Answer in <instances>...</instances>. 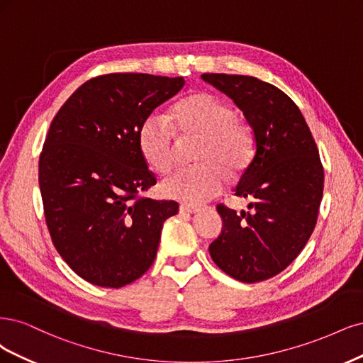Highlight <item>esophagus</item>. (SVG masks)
<instances>
[{
	"mask_svg": "<svg viewBox=\"0 0 363 363\" xmlns=\"http://www.w3.org/2000/svg\"><path fill=\"white\" fill-rule=\"evenodd\" d=\"M201 211H202L201 206L190 205V203H182L179 206V213L181 214H197V213H201Z\"/></svg>",
	"mask_w": 363,
	"mask_h": 363,
	"instance_id": "obj_1",
	"label": "esophagus"
}]
</instances>
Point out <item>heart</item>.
<instances>
[{
  "mask_svg": "<svg viewBox=\"0 0 363 363\" xmlns=\"http://www.w3.org/2000/svg\"><path fill=\"white\" fill-rule=\"evenodd\" d=\"M201 138L196 149L199 164L170 174L161 184L166 197L190 205L203 203L225 189L226 174H238L249 164L253 137L249 126L235 118L228 102L211 93L196 91L178 101L166 114L152 116L138 131V149L146 164L167 173L177 157V140Z\"/></svg>",
  "mask_w": 363,
  "mask_h": 363,
  "instance_id": "obj_1",
  "label": "heart"
}]
</instances>
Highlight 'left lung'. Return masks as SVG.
Masks as SVG:
<instances>
[{"mask_svg":"<svg viewBox=\"0 0 363 363\" xmlns=\"http://www.w3.org/2000/svg\"><path fill=\"white\" fill-rule=\"evenodd\" d=\"M242 111L255 135V155L235 196L249 211L223 205L221 233L209 244L213 261L245 284L270 279L294 261L317 225L324 170L301 111L288 95L255 77L203 74Z\"/></svg>","mask_w":363,"mask_h":363,"instance_id":"left-lung-1","label":"left lung"}]
</instances>
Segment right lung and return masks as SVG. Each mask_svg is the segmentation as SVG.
Masks as SVG:
<instances>
[{
    "mask_svg": "<svg viewBox=\"0 0 363 363\" xmlns=\"http://www.w3.org/2000/svg\"><path fill=\"white\" fill-rule=\"evenodd\" d=\"M182 77L108 74L58 110L39 160L46 225L65 262L87 282L121 288L154 264L173 201L138 197L155 185L138 149L140 126L184 87Z\"/></svg>",
    "mask_w": 363,
    "mask_h": 363,
    "instance_id": "obj_1",
    "label": "right lung"
}]
</instances>
